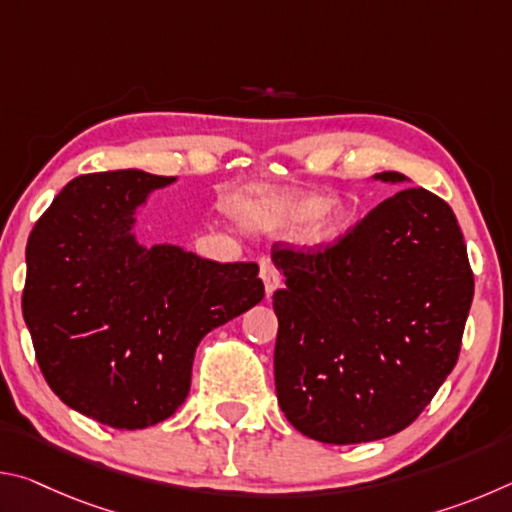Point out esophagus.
Returning <instances> with one entry per match:
<instances>
[{"mask_svg":"<svg viewBox=\"0 0 512 512\" xmlns=\"http://www.w3.org/2000/svg\"><path fill=\"white\" fill-rule=\"evenodd\" d=\"M259 275H262L266 296H273V291L280 287V273L275 271V266L271 262L262 259V262H259Z\"/></svg>","mask_w":512,"mask_h":512,"instance_id":"obj_1","label":"esophagus"}]
</instances>
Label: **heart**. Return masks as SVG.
Masks as SVG:
<instances>
[{
	"mask_svg": "<svg viewBox=\"0 0 512 512\" xmlns=\"http://www.w3.org/2000/svg\"><path fill=\"white\" fill-rule=\"evenodd\" d=\"M352 225V210L345 198L298 189L268 194L259 207V228L264 232H289L298 228L300 246L323 250L345 237Z\"/></svg>",
	"mask_w": 512,
	"mask_h": 512,
	"instance_id": "b5f03b06",
	"label": "heart"
}]
</instances>
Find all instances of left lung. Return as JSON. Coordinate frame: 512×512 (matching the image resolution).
Instances as JSON below:
<instances>
[{
  "mask_svg": "<svg viewBox=\"0 0 512 512\" xmlns=\"http://www.w3.org/2000/svg\"><path fill=\"white\" fill-rule=\"evenodd\" d=\"M372 180L402 185L404 173ZM277 404L302 436L372 443L418 418L454 370L474 277L463 232L422 187L386 198L323 250L273 246Z\"/></svg>",
  "mask_w": 512,
  "mask_h": 512,
  "instance_id": "1",
  "label": "left lung"
}]
</instances>
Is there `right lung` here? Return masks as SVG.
I'll use <instances>...</instances> for the list:
<instances>
[{"label":"right lung","mask_w":512,"mask_h":512,"mask_svg":"<svg viewBox=\"0 0 512 512\" xmlns=\"http://www.w3.org/2000/svg\"><path fill=\"white\" fill-rule=\"evenodd\" d=\"M173 183L140 169L74 178L27 244L22 314L42 375L69 409L112 429L171 418L203 336L264 298L255 262L140 244V207Z\"/></svg>","instance_id":"add662e5"}]
</instances>
